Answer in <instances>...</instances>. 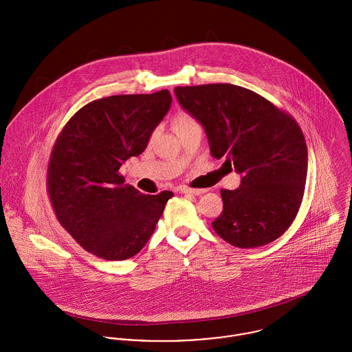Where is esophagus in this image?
<instances>
[{"label":"esophagus","instance_id":"34e87169","mask_svg":"<svg viewBox=\"0 0 352 352\" xmlns=\"http://www.w3.org/2000/svg\"><path fill=\"white\" fill-rule=\"evenodd\" d=\"M205 191H206V190L190 189V188H181V189H179V192L188 194V195H201V194H204Z\"/></svg>","mask_w":352,"mask_h":352}]
</instances>
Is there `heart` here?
<instances>
[{
  "label": "heart",
  "instance_id": "obj_1",
  "mask_svg": "<svg viewBox=\"0 0 352 352\" xmlns=\"http://www.w3.org/2000/svg\"><path fill=\"white\" fill-rule=\"evenodd\" d=\"M174 130L177 131V133H179V131H182V130H186V129H190V127H194V126H198V123L188 115V113H179L175 119H174ZM157 134V131L153 134V138Z\"/></svg>",
  "mask_w": 352,
  "mask_h": 352
}]
</instances>
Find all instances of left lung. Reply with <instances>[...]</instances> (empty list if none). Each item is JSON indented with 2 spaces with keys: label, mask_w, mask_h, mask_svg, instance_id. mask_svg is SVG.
Wrapping results in <instances>:
<instances>
[{
  "label": "left lung",
  "mask_w": 352,
  "mask_h": 352,
  "mask_svg": "<svg viewBox=\"0 0 352 352\" xmlns=\"http://www.w3.org/2000/svg\"><path fill=\"white\" fill-rule=\"evenodd\" d=\"M181 107L205 130L210 154L241 175L236 190H221L223 210L212 222L237 248L278 239L302 201L308 153L296 120L258 94L234 84L177 87Z\"/></svg>",
  "instance_id": "8db88e82"
}]
</instances>
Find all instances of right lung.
I'll use <instances>...</instances> for the list:
<instances>
[{
    "mask_svg": "<svg viewBox=\"0 0 352 352\" xmlns=\"http://www.w3.org/2000/svg\"><path fill=\"white\" fill-rule=\"evenodd\" d=\"M167 89L115 95L79 109L54 143L48 191L63 228L104 260H127L148 241L174 195L142 194L123 185L119 168L140 155L170 109Z\"/></svg>",
    "mask_w": 352,
    "mask_h": 352,
    "instance_id": "add662e5",
    "label": "right lung"
}]
</instances>
